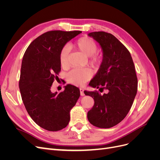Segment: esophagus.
<instances>
[{"label": "esophagus", "mask_w": 160, "mask_h": 160, "mask_svg": "<svg viewBox=\"0 0 160 160\" xmlns=\"http://www.w3.org/2000/svg\"><path fill=\"white\" fill-rule=\"evenodd\" d=\"M83 91H84L83 89L80 88V93H81V96H84V95H85V93H84Z\"/></svg>", "instance_id": "34e87169"}]
</instances>
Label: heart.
I'll use <instances>...</instances> for the list:
<instances>
[{"instance_id":"obj_1","label":"heart","mask_w":160,"mask_h":160,"mask_svg":"<svg viewBox=\"0 0 160 160\" xmlns=\"http://www.w3.org/2000/svg\"><path fill=\"white\" fill-rule=\"evenodd\" d=\"M76 45L87 55L90 57V62L93 67H98L101 63V58L95 53L98 49V45L94 40L88 37H83L76 42ZM69 46H65L59 53V62L62 68L68 66L69 54ZM91 77V71L88 69H75L67 74V80L75 85H83Z\"/></svg>"}]
</instances>
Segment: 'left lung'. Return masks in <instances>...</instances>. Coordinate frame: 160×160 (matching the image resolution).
Listing matches in <instances>:
<instances>
[{"mask_svg":"<svg viewBox=\"0 0 160 160\" xmlns=\"http://www.w3.org/2000/svg\"><path fill=\"white\" fill-rule=\"evenodd\" d=\"M88 35L98 42L103 50L102 62L89 85L100 91L106 89L108 93L84 92L95 101L88 119L95 127L110 128L122 122L132 108L138 91L136 72L129 51L115 36L103 31Z\"/></svg>","mask_w":160,"mask_h":160,"instance_id":"1","label":"left lung"}]
</instances>
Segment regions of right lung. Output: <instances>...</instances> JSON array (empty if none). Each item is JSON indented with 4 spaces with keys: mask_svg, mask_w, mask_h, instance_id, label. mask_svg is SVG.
<instances>
[{
    "mask_svg": "<svg viewBox=\"0 0 160 160\" xmlns=\"http://www.w3.org/2000/svg\"><path fill=\"white\" fill-rule=\"evenodd\" d=\"M81 31H51L35 38L24 54L19 89L28 115L38 125L50 132L65 128L70 111L79 98L78 88L67 85L59 93L51 87L58 79L59 53L66 43Z\"/></svg>",
    "mask_w": 160,
    "mask_h": 160,
    "instance_id": "1",
    "label": "right lung"
}]
</instances>
